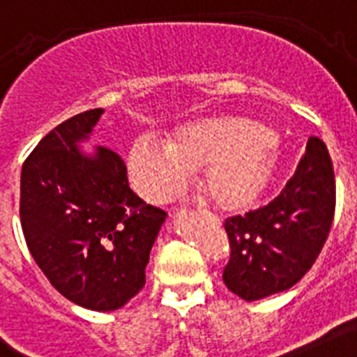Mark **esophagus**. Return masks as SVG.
<instances>
[{
	"instance_id": "esophagus-1",
	"label": "esophagus",
	"mask_w": 357,
	"mask_h": 357,
	"mask_svg": "<svg viewBox=\"0 0 357 357\" xmlns=\"http://www.w3.org/2000/svg\"><path fill=\"white\" fill-rule=\"evenodd\" d=\"M199 214H202L204 218H208V220H214V222H218V220L214 218V216H213V214H211V213H205V211H204V213H199Z\"/></svg>"
}]
</instances>
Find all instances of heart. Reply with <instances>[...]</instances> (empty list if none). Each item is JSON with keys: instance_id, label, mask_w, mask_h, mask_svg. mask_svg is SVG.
Returning a JSON list of instances; mask_svg holds the SVG:
<instances>
[{"instance_id": "b5f03b06", "label": "heart", "mask_w": 357, "mask_h": 357, "mask_svg": "<svg viewBox=\"0 0 357 357\" xmlns=\"http://www.w3.org/2000/svg\"><path fill=\"white\" fill-rule=\"evenodd\" d=\"M282 159L277 135L242 115L202 119L174 133L170 143L143 137L128 153L132 185L159 204L178 192L188 169L211 202L225 211L245 208L264 194Z\"/></svg>"}]
</instances>
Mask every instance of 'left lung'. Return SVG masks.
<instances>
[{"instance_id":"1","label":"left lung","mask_w":357,"mask_h":357,"mask_svg":"<svg viewBox=\"0 0 357 357\" xmlns=\"http://www.w3.org/2000/svg\"><path fill=\"white\" fill-rule=\"evenodd\" d=\"M334 211L332 159L319 137H310L297 170L271 204L225 220L227 289L251 303L299 282L328 238Z\"/></svg>"}]
</instances>
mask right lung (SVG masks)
<instances>
[{
    "mask_svg": "<svg viewBox=\"0 0 357 357\" xmlns=\"http://www.w3.org/2000/svg\"><path fill=\"white\" fill-rule=\"evenodd\" d=\"M102 113H78L38 143L22 167L20 218L49 282L82 308L113 312L144 286L167 213L133 192L117 153L80 149Z\"/></svg>",
    "mask_w": 357,
    "mask_h": 357,
    "instance_id": "right-lung-1",
    "label": "right lung"
}]
</instances>
